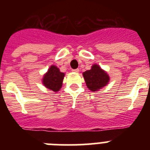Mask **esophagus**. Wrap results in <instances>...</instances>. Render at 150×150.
<instances>
[{
  "label": "esophagus",
  "mask_w": 150,
  "mask_h": 150,
  "mask_svg": "<svg viewBox=\"0 0 150 150\" xmlns=\"http://www.w3.org/2000/svg\"><path fill=\"white\" fill-rule=\"evenodd\" d=\"M72 71H74V72H76V73H78L79 71V68H76V69H73Z\"/></svg>",
  "instance_id": "esophagus-1"
}]
</instances>
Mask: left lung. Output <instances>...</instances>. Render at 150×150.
<instances>
[{
  "label": "left lung",
  "instance_id": "1",
  "mask_svg": "<svg viewBox=\"0 0 150 150\" xmlns=\"http://www.w3.org/2000/svg\"><path fill=\"white\" fill-rule=\"evenodd\" d=\"M83 75L87 87L92 91H96L105 86L110 80L107 73L97 64H94L89 71H85Z\"/></svg>",
  "mask_w": 150,
  "mask_h": 150
}]
</instances>
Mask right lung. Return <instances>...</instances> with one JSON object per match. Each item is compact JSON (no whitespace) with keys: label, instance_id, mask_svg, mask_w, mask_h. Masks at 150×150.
I'll list each match as a JSON object with an SVG mask.
<instances>
[{"label":"right lung","instance_id":"obj_1","mask_svg":"<svg viewBox=\"0 0 150 150\" xmlns=\"http://www.w3.org/2000/svg\"><path fill=\"white\" fill-rule=\"evenodd\" d=\"M64 76V74L60 72L58 67L52 65L44 75L43 83L49 89L52 90L53 91H58L62 88Z\"/></svg>","mask_w":150,"mask_h":150}]
</instances>
